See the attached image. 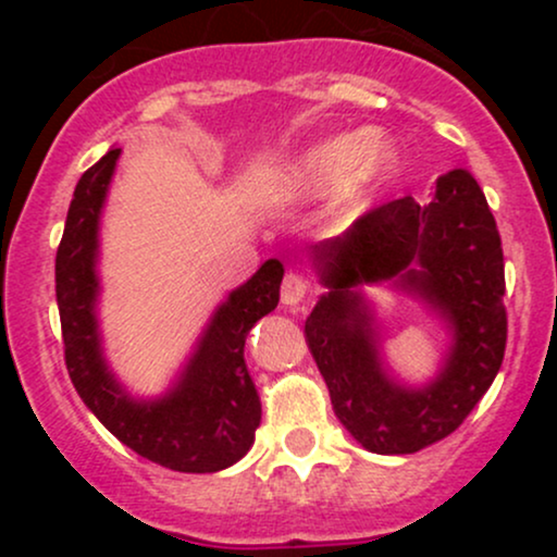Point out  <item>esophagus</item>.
Instances as JSON below:
<instances>
[{"mask_svg":"<svg viewBox=\"0 0 557 557\" xmlns=\"http://www.w3.org/2000/svg\"><path fill=\"white\" fill-rule=\"evenodd\" d=\"M309 290H311L309 280H304L296 272L285 274V280H283V304L290 306V309H298L300 300L309 296Z\"/></svg>","mask_w":557,"mask_h":557,"instance_id":"1","label":"esophagus"}]
</instances>
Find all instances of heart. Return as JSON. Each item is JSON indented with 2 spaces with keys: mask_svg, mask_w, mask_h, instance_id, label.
Masks as SVG:
<instances>
[{
  "mask_svg": "<svg viewBox=\"0 0 557 557\" xmlns=\"http://www.w3.org/2000/svg\"><path fill=\"white\" fill-rule=\"evenodd\" d=\"M398 170L395 138L380 131H348L314 140L261 170L251 183V198L259 207L285 209L330 196V222L348 225L372 207Z\"/></svg>",
  "mask_w": 557,
  "mask_h": 557,
  "instance_id": "1",
  "label": "heart"
}]
</instances>
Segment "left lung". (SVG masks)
Returning a JSON list of instances; mask_svg holds the SVG:
<instances>
[{
  "mask_svg": "<svg viewBox=\"0 0 557 557\" xmlns=\"http://www.w3.org/2000/svg\"><path fill=\"white\" fill-rule=\"evenodd\" d=\"M324 293L304 332L327 382L332 411L367 450L403 456L458 430L500 372L505 354L503 246L487 198L469 170L363 214L309 248ZM403 292L446 330L438 369L424 383L386 361L384 325L366 287Z\"/></svg>",
  "mask_w": 557,
  "mask_h": 557,
  "instance_id": "8db88e82",
  "label": "left lung"
}]
</instances>
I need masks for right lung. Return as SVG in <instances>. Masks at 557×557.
I'll list each match as a JSON object with an SVG mask.
<instances>
[{
    "instance_id": "1",
    "label": "right lung",
    "mask_w": 557,
    "mask_h": 557,
    "mask_svg": "<svg viewBox=\"0 0 557 557\" xmlns=\"http://www.w3.org/2000/svg\"><path fill=\"white\" fill-rule=\"evenodd\" d=\"M123 151H107L83 172L57 248V306L70 380L81 400L120 443L164 469L212 474L238 463L253 445L261 403L243 359L246 337L277 309L283 264L267 259L233 287L198 332L170 385L138 395L114 374L101 330V216Z\"/></svg>"
}]
</instances>
